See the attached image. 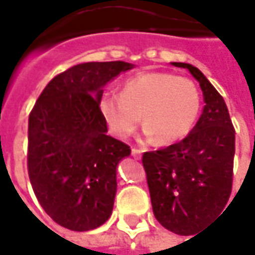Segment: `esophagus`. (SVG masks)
<instances>
[{
    "label": "esophagus",
    "mask_w": 255,
    "mask_h": 255,
    "mask_svg": "<svg viewBox=\"0 0 255 255\" xmlns=\"http://www.w3.org/2000/svg\"><path fill=\"white\" fill-rule=\"evenodd\" d=\"M141 154H142V151L139 148H131V155H132L135 160H139V158H141Z\"/></svg>",
    "instance_id": "1"
}]
</instances>
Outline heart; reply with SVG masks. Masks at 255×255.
Here are the masks:
<instances>
[{
  "instance_id": "b5f03b06",
  "label": "heart",
  "mask_w": 255,
  "mask_h": 255,
  "mask_svg": "<svg viewBox=\"0 0 255 255\" xmlns=\"http://www.w3.org/2000/svg\"><path fill=\"white\" fill-rule=\"evenodd\" d=\"M100 110L117 138H128L142 117L147 138L171 144L193 129L200 113V91L185 77L142 72L126 81L121 94L108 91L101 95Z\"/></svg>"
}]
</instances>
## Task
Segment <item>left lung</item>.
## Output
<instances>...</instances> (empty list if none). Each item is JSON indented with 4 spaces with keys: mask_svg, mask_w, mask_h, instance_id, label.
<instances>
[{
    "mask_svg": "<svg viewBox=\"0 0 255 255\" xmlns=\"http://www.w3.org/2000/svg\"><path fill=\"white\" fill-rule=\"evenodd\" d=\"M187 68L200 83L205 106L191 132L177 144L144 152L154 216L161 226L191 236L213 221L227 205L233 187L236 129L224 98L197 67Z\"/></svg>",
    "mask_w": 255,
    "mask_h": 255,
    "instance_id": "obj_1",
    "label": "left lung"
}]
</instances>
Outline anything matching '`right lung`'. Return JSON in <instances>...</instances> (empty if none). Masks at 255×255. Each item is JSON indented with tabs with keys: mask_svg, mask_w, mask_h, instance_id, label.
Wrapping results in <instances>:
<instances>
[{
	"mask_svg": "<svg viewBox=\"0 0 255 255\" xmlns=\"http://www.w3.org/2000/svg\"><path fill=\"white\" fill-rule=\"evenodd\" d=\"M134 65L84 62L54 77L28 118V175L44 211L61 227L106 223L117 193V165L131 154L107 135L100 98L107 83Z\"/></svg>",
	"mask_w": 255,
	"mask_h": 255,
	"instance_id": "obj_1",
	"label": "right lung"
}]
</instances>
